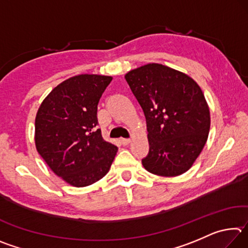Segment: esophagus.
Returning <instances> with one entry per match:
<instances>
[{
    "label": "esophagus",
    "mask_w": 248,
    "mask_h": 248,
    "mask_svg": "<svg viewBox=\"0 0 248 248\" xmlns=\"http://www.w3.org/2000/svg\"><path fill=\"white\" fill-rule=\"evenodd\" d=\"M120 142H121V144H123V145H128L130 142H131V140H130V139H121Z\"/></svg>",
    "instance_id": "obj_1"
}]
</instances>
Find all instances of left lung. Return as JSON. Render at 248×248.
Returning <instances> with one entry per match:
<instances>
[{
  "label": "left lung",
  "instance_id": "left-lung-1",
  "mask_svg": "<svg viewBox=\"0 0 248 248\" xmlns=\"http://www.w3.org/2000/svg\"><path fill=\"white\" fill-rule=\"evenodd\" d=\"M125 81L144 112L150 173L173 177L190 169L207 142L210 111L194 79L169 66L150 63L130 71Z\"/></svg>",
  "mask_w": 248,
  "mask_h": 248
}]
</instances>
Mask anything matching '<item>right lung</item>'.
<instances>
[{
    "label": "right lung",
    "instance_id": "obj_1",
    "mask_svg": "<svg viewBox=\"0 0 248 248\" xmlns=\"http://www.w3.org/2000/svg\"><path fill=\"white\" fill-rule=\"evenodd\" d=\"M111 79L95 74L71 78L51 91L37 112V151L54 174L74 187L103 178L118 150L97 129V105Z\"/></svg>",
    "mask_w": 248,
    "mask_h": 248
}]
</instances>
